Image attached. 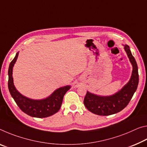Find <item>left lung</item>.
Instances as JSON below:
<instances>
[{
    "label": "left lung",
    "mask_w": 147,
    "mask_h": 147,
    "mask_svg": "<svg viewBox=\"0 0 147 147\" xmlns=\"http://www.w3.org/2000/svg\"><path fill=\"white\" fill-rule=\"evenodd\" d=\"M133 70L129 82L122 89L109 96L98 95L88 91L84 99V104L88 111L100 116H108L116 114L126 107L137 88L139 84L138 67L133 56L129 46L124 45Z\"/></svg>",
    "instance_id": "8db88e82"
}]
</instances>
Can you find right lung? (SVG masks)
Wrapping results in <instances>:
<instances>
[{
  "label": "right lung",
  "instance_id": "right-lung-1",
  "mask_svg": "<svg viewBox=\"0 0 147 147\" xmlns=\"http://www.w3.org/2000/svg\"><path fill=\"white\" fill-rule=\"evenodd\" d=\"M19 52L11 61L8 69V89L16 104L23 113L35 118H46L54 115L61 108L65 94L71 88L66 86L55 90L50 96L42 99H32L24 96L18 92L13 84V67L17 61Z\"/></svg>",
  "mask_w": 147,
  "mask_h": 147
}]
</instances>
